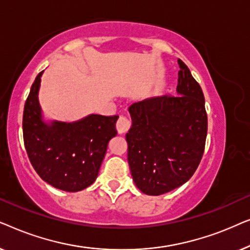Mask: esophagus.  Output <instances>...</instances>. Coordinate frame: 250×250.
I'll list each match as a JSON object with an SVG mask.
<instances>
[{"label":"esophagus","mask_w":250,"mask_h":250,"mask_svg":"<svg viewBox=\"0 0 250 250\" xmlns=\"http://www.w3.org/2000/svg\"><path fill=\"white\" fill-rule=\"evenodd\" d=\"M129 127H131V123H129L128 119L124 117V116H121V117L118 118L117 124H116V128H117L118 134H125V133L129 129Z\"/></svg>","instance_id":"obj_1"}]
</instances>
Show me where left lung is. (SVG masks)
<instances>
[{
    "instance_id": "left-lung-1",
    "label": "left lung",
    "mask_w": 250,
    "mask_h": 250,
    "mask_svg": "<svg viewBox=\"0 0 250 250\" xmlns=\"http://www.w3.org/2000/svg\"><path fill=\"white\" fill-rule=\"evenodd\" d=\"M175 97H155L128 108L129 169L143 193L159 196L190 180L204 155L207 114L200 85L182 60Z\"/></svg>"
}]
</instances>
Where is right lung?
<instances>
[{"mask_svg":"<svg viewBox=\"0 0 250 250\" xmlns=\"http://www.w3.org/2000/svg\"><path fill=\"white\" fill-rule=\"evenodd\" d=\"M42 73L27 98L22 117L25 148L34 169L59 190L77 192L97 180L118 116L91 114L73 123L45 122L39 101Z\"/></svg>","mask_w":250,"mask_h":250,"instance_id":"add662e5","label":"right lung"}]
</instances>
